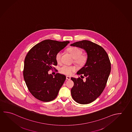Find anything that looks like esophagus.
Wrapping results in <instances>:
<instances>
[{"mask_svg":"<svg viewBox=\"0 0 132 132\" xmlns=\"http://www.w3.org/2000/svg\"><path fill=\"white\" fill-rule=\"evenodd\" d=\"M70 79H71V77H70V76H66V79H67V80H70Z\"/></svg>","mask_w":132,"mask_h":132,"instance_id":"esophagus-1","label":"esophagus"}]
</instances>
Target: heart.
<instances>
[{
	"label": "heart",
	"instance_id": "1",
	"mask_svg": "<svg viewBox=\"0 0 132 132\" xmlns=\"http://www.w3.org/2000/svg\"><path fill=\"white\" fill-rule=\"evenodd\" d=\"M68 51L74 59V63L80 66L85 65L87 60V56L85 54H82V51L81 49L76 47H71L69 48ZM62 55V52L61 51L58 52L56 55V60L58 63H61ZM76 69V68L75 66L64 65L61 68L60 72L65 75L70 76Z\"/></svg>",
	"mask_w": 132,
	"mask_h": 132
}]
</instances>
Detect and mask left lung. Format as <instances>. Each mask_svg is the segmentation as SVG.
I'll use <instances>...</instances> for the list:
<instances>
[{
	"instance_id": "8db88e82",
	"label": "left lung",
	"mask_w": 132,
	"mask_h": 132,
	"mask_svg": "<svg viewBox=\"0 0 132 132\" xmlns=\"http://www.w3.org/2000/svg\"><path fill=\"white\" fill-rule=\"evenodd\" d=\"M83 49L87 55L85 65L76 74L86 77L85 81L71 77L74 85L72 97L81 104L90 103L99 96L104 90L111 71L109 56L104 49L88 40L76 42L70 45Z\"/></svg>"
}]
</instances>
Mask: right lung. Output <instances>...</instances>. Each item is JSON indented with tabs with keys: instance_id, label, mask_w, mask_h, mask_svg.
<instances>
[{
	"instance_id": "obj_1",
	"label": "right lung",
	"mask_w": 132,
	"mask_h": 132,
	"mask_svg": "<svg viewBox=\"0 0 132 132\" xmlns=\"http://www.w3.org/2000/svg\"><path fill=\"white\" fill-rule=\"evenodd\" d=\"M69 41L45 40L30 49L24 62L23 75L28 89L41 101L50 102L56 98L66 80L63 74H49L54 65H57L56 56Z\"/></svg>"
}]
</instances>
